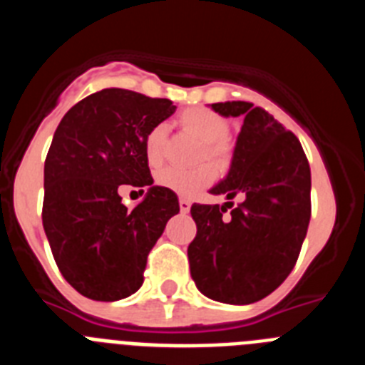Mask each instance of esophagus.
Returning a JSON list of instances; mask_svg holds the SVG:
<instances>
[{
	"label": "esophagus",
	"mask_w": 365,
	"mask_h": 365,
	"mask_svg": "<svg viewBox=\"0 0 365 365\" xmlns=\"http://www.w3.org/2000/svg\"><path fill=\"white\" fill-rule=\"evenodd\" d=\"M179 208H180V212H182V214H186V212H190V208H192V202H190L188 199L180 197L179 199Z\"/></svg>",
	"instance_id": "esophagus-1"
}]
</instances>
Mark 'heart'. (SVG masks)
<instances>
[{
    "label": "heart",
    "instance_id": "b5f03b06",
    "mask_svg": "<svg viewBox=\"0 0 365 365\" xmlns=\"http://www.w3.org/2000/svg\"><path fill=\"white\" fill-rule=\"evenodd\" d=\"M180 125L202 143L199 159H208L215 166L225 168L232 159V144L228 140V122L212 109L190 108L180 113ZM164 125H155L148 131L144 151L150 166H159L164 159ZM205 163L195 168H164L157 173V182L166 190H172L182 197H193L201 190L210 186L217 177V170Z\"/></svg>",
    "mask_w": 365,
    "mask_h": 365
}]
</instances>
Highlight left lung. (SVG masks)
Returning a JSON list of instances; mask_svg holds the SVG:
<instances>
[{"label": "left lung", "instance_id": "left-lung-1", "mask_svg": "<svg viewBox=\"0 0 365 365\" xmlns=\"http://www.w3.org/2000/svg\"><path fill=\"white\" fill-rule=\"evenodd\" d=\"M212 108L243 117V125L228 177L212 188L228 202H195L190 210L197 225L190 270L205 296L245 305L276 291L294 269L311 219V168L298 137L263 108L250 102ZM234 197L242 202L234 205Z\"/></svg>", "mask_w": 365, "mask_h": 365}]
</instances>
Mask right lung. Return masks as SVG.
<instances>
[{"label": "right lung", "mask_w": 365, "mask_h": 365, "mask_svg": "<svg viewBox=\"0 0 365 365\" xmlns=\"http://www.w3.org/2000/svg\"><path fill=\"white\" fill-rule=\"evenodd\" d=\"M173 111L168 98L102 89L74 104L54 131L43 230L62 276L86 298L115 302L138 291L148 254L179 214V199L163 186H152L133 211L118 195L122 184L153 185L144 140Z\"/></svg>", "instance_id": "obj_1"}]
</instances>
